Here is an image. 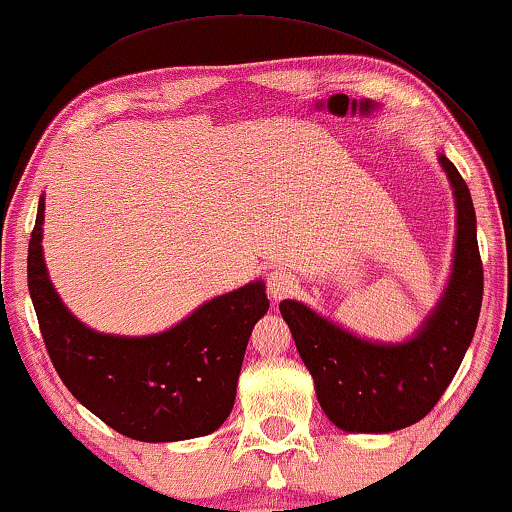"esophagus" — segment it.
<instances>
[{
  "label": "esophagus",
  "instance_id": "1",
  "mask_svg": "<svg viewBox=\"0 0 512 512\" xmlns=\"http://www.w3.org/2000/svg\"><path fill=\"white\" fill-rule=\"evenodd\" d=\"M266 287H269L271 297L276 299V301H280V299L290 297V294L297 292L299 283H297V278H294L290 271L276 269V271L269 273V278H266Z\"/></svg>",
  "mask_w": 512,
  "mask_h": 512
}]
</instances>
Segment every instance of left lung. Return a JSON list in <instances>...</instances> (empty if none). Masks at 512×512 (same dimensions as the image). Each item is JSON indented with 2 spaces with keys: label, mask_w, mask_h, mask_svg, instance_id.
I'll return each instance as SVG.
<instances>
[{
  "label": "left lung",
  "mask_w": 512,
  "mask_h": 512,
  "mask_svg": "<svg viewBox=\"0 0 512 512\" xmlns=\"http://www.w3.org/2000/svg\"><path fill=\"white\" fill-rule=\"evenodd\" d=\"M457 201L455 269L441 304L420 334L401 345H378L338 329L299 301H280L327 417L343 431L385 434L431 413L462 364L482 306V259L475 211L464 178L438 157Z\"/></svg>",
  "instance_id": "1"
}]
</instances>
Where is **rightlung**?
Segmentation results:
<instances>
[{
    "mask_svg": "<svg viewBox=\"0 0 512 512\" xmlns=\"http://www.w3.org/2000/svg\"><path fill=\"white\" fill-rule=\"evenodd\" d=\"M41 225L43 197L27 250V285L48 357L67 390L134 441H185L218 429L232 413L250 331L269 311L264 285L222 294L164 334H97L64 308L50 285Z\"/></svg>",
    "mask_w": 512,
    "mask_h": 512,
    "instance_id": "1",
    "label": "right lung"
}]
</instances>
